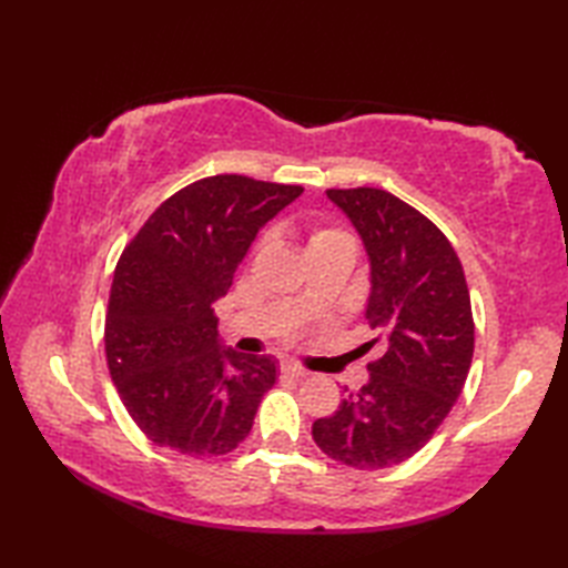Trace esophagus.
<instances>
[{
    "instance_id": "34e87169",
    "label": "esophagus",
    "mask_w": 568,
    "mask_h": 568,
    "mask_svg": "<svg viewBox=\"0 0 568 568\" xmlns=\"http://www.w3.org/2000/svg\"><path fill=\"white\" fill-rule=\"evenodd\" d=\"M281 373L285 378H295V381H303V378H307L310 373L305 371V368H300V366H295V364H283L281 366Z\"/></svg>"
}]
</instances>
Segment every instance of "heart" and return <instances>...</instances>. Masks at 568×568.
Masks as SVG:
<instances>
[{"instance_id": "1", "label": "heart", "mask_w": 568, "mask_h": 568, "mask_svg": "<svg viewBox=\"0 0 568 568\" xmlns=\"http://www.w3.org/2000/svg\"><path fill=\"white\" fill-rule=\"evenodd\" d=\"M263 244H265V239H261V246ZM332 248H352L354 251L352 234H346L344 229L327 226V224L312 226V232L307 236V256H310V253L332 251Z\"/></svg>"}]
</instances>
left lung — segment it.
Masks as SVG:
<instances>
[{
	"instance_id": "left-lung-1",
	"label": "left lung",
	"mask_w": 568,
	"mask_h": 568,
	"mask_svg": "<svg viewBox=\"0 0 568 568\" xmlns=\"http://www.w3.org/2000/svg\"><path fill=\"white\" fill-rule=\"evenodd\" d=\"M371 263L364 317L383 344L364 388L312 425L320 449L358 470L417 454L449 415L474 358V317L462 261L437 226L376 187L327 190Z\"/></svg>"
}]
</instances>
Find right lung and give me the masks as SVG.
<instances>
[{
  "label": "right lung",
  "mask_w": 568,
  "mask_h": 568,
  "mask_svg": "<svg viewBox=\"0 0 568 568\" xmlns=\"http://www.w3.org/2000/svg\"><path fill=\"white\" fill-rule=\"evenodd\" d=\"M300 195V185L246 175L204 178L168 197L124 248L104 324L106 366L153 444L210 458L248 437L277 366L226 348L212 305L261 229Z\"/></svg>",
  "instance_id": "1"
}]
</instances>
